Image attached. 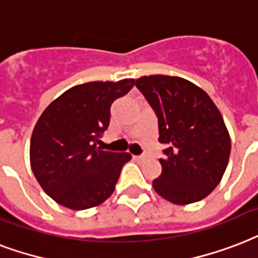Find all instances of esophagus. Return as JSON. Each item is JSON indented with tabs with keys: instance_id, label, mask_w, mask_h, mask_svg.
<instances>
[{
	"instance_id": "obj_1",
	"label": "esophagus",
	"mask_w": 258,
	"mask_h": 258,
	"mask_svg": "<svg viewBox=\"0 0 258 258\" xmlns=\"http://www.w3.org/2000/svg\"><path fill=\"white\" fill-rule=\"evenodd\" d=\"M133 159L137 161H140V160H144V159H145V156H133Z\"/></svg>"
}]
</instances>
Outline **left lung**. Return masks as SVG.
<instances>
[{"instance_id":"obj_1","label":"left lung","mask_w":258,"mask_h":258,"mask_svg":"<svg viewBox=\"0 0 258 258\" xmlns=\"http://www.w3.org/2000/svg\"><path fill=\"white\" fill-rule=\"evenodd\" d=\"M136 87L155 111L159 141L167 145L153 188L175 205L202 201L229 163L231 144L222 115L203 90L183 78L141 77Z\"/></svg>"}]
</instances>
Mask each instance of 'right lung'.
Returning <instances> with one entry per match:
<instances>
[{"label":"right lung","mask_w":258,"mask_h":258,"mask_svg":"<svg viewBox=\"0 0 258 258\" xmlns=\"http://www.w3.org/2000/svg\"><path fill=\"white\" fill-rule=\"evenodd\" d=\"M133 86L135 79L78 85L40 115L31 139L32 171L59 205L86 210L113 194L132 156L103 151L97 143L110 123L111 103Z\"/></svg>","instance_id":"right-lung-1"}]
</instances>
